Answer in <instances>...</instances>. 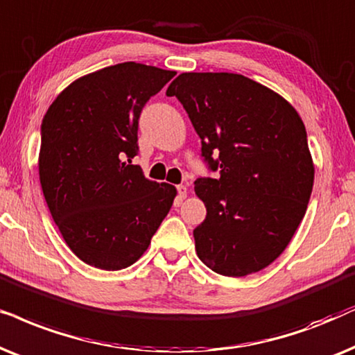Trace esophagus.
Returning a JSON list of instances; mask_svg holds the SVG:
<instances>
[{
	"label": "esophagus",
	"instance_id": "34e87169",
	"mask_svg": "<svg viewBox=\"0 0 355 355\" xmlns=\"http://www.w3.org/2000/svg\"><path fill=\"white\" fill-rule=\"evenodd\" d=\"M177 191H178V198H180V200H185L187 193H188V188L185 185H178L177 187Z\"/></svg>",
	"mask_w": 355,
	"mask_h": 355
}]
</instances>
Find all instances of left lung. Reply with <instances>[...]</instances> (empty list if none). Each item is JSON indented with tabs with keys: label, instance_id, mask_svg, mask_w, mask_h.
Wrapping results in <instances>:
<instances>
[{
	"label": "left lung",
	"instance_id": "1",
	"mask_svg": "<svg viewBox=\"0 0 355 355\" xmlns=\"http://www.w3.org/2000/svg\"><path fill=\"white\" fill-rule=\"evenodd\" d=\"M201 138L219 178H198L206 219L193 230L198 258L222 276L269 266L304 219L315 167L305 125L284 97L234 73H182L167 89Z\"/></svg>",
	"mask_w": 355,
	"mask_h": 355
}]
</instances>
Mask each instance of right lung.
<instances>
[{
	"label": "right lung",
	"mask_w": 355,
	"mask_h": 355,
	"mask_svg": "<svg viewBox=\"0 0 355 355\" xmlns=\"http://www.w3.org/2000/svg\"><path fill=\"white\" fill-rule=\"evenodd\" d=\"M175 74L135 61L108 66L71 83L45 113L42 191L66 245L94 268L138 261L173 205L175 187L148 180L131 159L141 110Z\"/></svg>",
	"instance_id": "add662e5"
}]
</instances>
